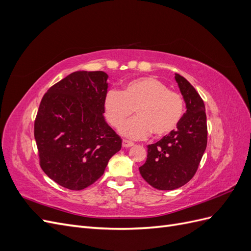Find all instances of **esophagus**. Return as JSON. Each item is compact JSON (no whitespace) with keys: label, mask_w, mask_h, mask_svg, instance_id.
Instances as JSON below:
<instances>
[{"label":"esophagus","mask_w":251,"mask_h":251,"mask_svg":"<svg viewBox=\"0 0 251 251\" xmlns=\"http://www.w3.org/2000/svg\"><path fill=\"white\" fill-rule=\"evenodd\" d=\"M133 146H134V143L132 141H128V140H126V139L123 140V147L124 148H131Z\"/></svg>","instance_id":"obj_1"}]
</instances>
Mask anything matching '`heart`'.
I'll return each instance as SVG.
<instances>
[{
	"label": "heart",
	"mask_w": 251,
	"mask_h": 251,
	"mask_svg": "<svg viewBox=\"0 0 251 251\" xmlns=\"http://www.w3.org/2000/svg\"><path fill=\"white\" fill-rule=\"evenodd\" d=\"M105 119L113 127L127 121L120 133L131 139H144L153 133L156 137L176 130L185 112L184 98L163 81L153 76L139 77L126 82L123 91L110 90L104 97Z\"/></svg>",
	"instance_id": "1"
}]
</instances>
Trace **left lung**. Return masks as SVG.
Listing matches in <instances>:
<instances>
[{
	"label": "left lung",
	"mask_w": 251,
	"mask_h": 251,
	"mask_svg": "<svg viewBox=\"0 0 251 251\" xmlns=\"http://www.w3.org/2000/svg\"><path fill=\"white\" fill-rule=\"evenodd\" d=\"M186 112L176 130L148 146L147 161L139 168L150 185L171 191L186 184L198 170L207 146L205 105L196 89L183 76L175 74Z\"/></svg>",
	"instance_id": "obj_1"
}]
</instances>
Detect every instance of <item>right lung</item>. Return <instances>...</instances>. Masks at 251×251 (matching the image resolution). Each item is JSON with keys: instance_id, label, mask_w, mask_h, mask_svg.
<instances>
[{"instance_id": "right-lung-1", "label": "right lung", "mask_w": 251, "mask_h": 251, "mask_svg": "<svg viewBox=\"0 0 251 251\" xmlns=\"http://www.w3.org/2000/svg\"><path fill=\"white\" fill-rule=\"evenodd\" d=\"M108 74L76 71L53 85L42 98L34 121L40 165L60 186L80 191L93 184L121 138L105 123Z\"/></svg>"}]
</instances>
